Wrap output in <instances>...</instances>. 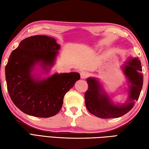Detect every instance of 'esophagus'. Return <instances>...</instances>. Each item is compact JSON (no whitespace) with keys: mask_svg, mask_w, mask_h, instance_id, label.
<instances>
[{"mask_svg":"<svg viewBox=\"0 0 149 149\" xmlns=\"http://www.w3.org/2000/svg\"><path fill=\"white\" fill-rule=\"evenodd\" d=\"M80 77H81V78L84 79V78H86L88 77V73L86 71H82L80 72Z\"/></svg>","mask_w":149,"mask_h":149,"instance_id":"34e87169","label":"esophagus"}]
</instances>
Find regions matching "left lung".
Wrapping results in <instances>:
<instances>
[{"label": "left lung", "instance_id": "obj_1", "mask_svg": "<svg viewBox=\"0 0 149 149\" xmlns=\"http://www.w3.org/2000/svg\"><path fill=\"white\" fill-rule=\"evenodd\" d=\"M128 79V98L125 104L116 105L103 91L102 86L96 78H88V89L85 93V103L88 110L97 117L102 119L121 117L132 109L141 93L143 75L141 61L137 58H130L123 67Z\"/></svg>", "mask_w": 149, "mask_h": 149}]
</instances>
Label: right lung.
<instances>
[{
  "label": "right lung",
  "instance_id": "obj_1",
  "mask_svg": "<svg viewBox=\"0 0 149 149\" xmlns=\"http://www.w3.org/2000/svg\"><path fill=\"white\" fill-rule=\"evenodd\" d=\"M60 49L54 38L33 36L21 41L11 53L5 68L8 93L24 113L43 118L55 116L62 107L66 93L80 78L75 72L55 73L41 80L31 74L38 63L49 71Z\"/></svg>",
  "mask_w": 149,
  "mask_h": 149
}]
</instances>
